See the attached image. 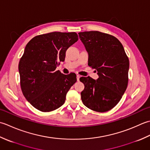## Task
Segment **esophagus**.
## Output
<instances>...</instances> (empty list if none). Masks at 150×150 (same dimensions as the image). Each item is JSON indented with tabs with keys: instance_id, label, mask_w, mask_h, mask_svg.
Here are the masks:
<instances>
[{
	"instance_id": "34e87169",
	"label": "esophagus",
	"mask_w": 150,
	"mask_h": 150,
	"mask_svg": "<svg viewBox=\"0 0 150 150\" xmlns=\"http://www.w3.org/2000/svg\"><path fill=\"white\" fill-rule=\"evenodd\" d=\"M76 78H77V80L79 81V78H80V76L77 74V76H76Z\"/></svg>"
}]
</instances>
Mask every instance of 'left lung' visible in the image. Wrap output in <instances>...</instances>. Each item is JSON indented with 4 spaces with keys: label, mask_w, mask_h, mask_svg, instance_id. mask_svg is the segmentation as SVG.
Returning <instances> with one entry per match:
<instances>
[{
    "label": "left lung",
    "mask_w": 150,
    "mask_h": 150,
    "mask_svg": "<svg viewBox=\"0 0 150 150\" xmlns=\"http://www.w3.org/2000/svg\"><path fill=\"white\" fill-rule=\"evenodd\" d=\"M88 54V65L99 78H79L85 85L81 93L83 104L93 111L106 112L120 102L128 83L129 59L117 38L98 31L79 32Z\"/></svg>",
    "instance_id": "8db88e82"
}]
</instances>
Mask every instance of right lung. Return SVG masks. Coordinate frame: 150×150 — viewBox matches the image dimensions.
Wrapping results in <instances>:
<instances>
[{"mask_svg": "<svg viewBox=\"0 0 150 150\" xmlns=\"http://www.w3.org/2000/svg\"><path fill=\"white\" fill-rule=\"evenodd\" d=\"M78 40L76 32H54L37 35L26 45L19 63L21 87L35 109L50 112L65 103L67 92L77 81L76 75H65L56 69Z\"/></svg>", "mask_w": 150, "mask_h": 150, "instance_id": "add662e5", "label": "right lung"}]
</instances>
